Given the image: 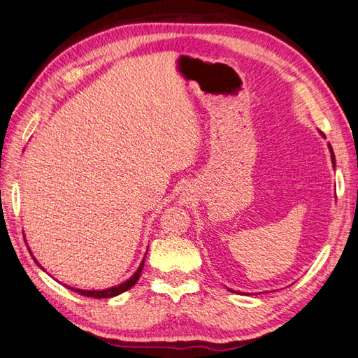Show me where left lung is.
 <instances>
[{"label":"left lung","mask_w":358,"mask_h":358,"mask_svg":"<svg viewBox=\"0 0 358 358\" xmlns=\"http://www.w3.org/2000/svg\"><path fill=\"white\" fill-rule=\"evenodd\" d=\"M329 147H331V144H329ZM331 152H332V147H331ZM332 161L335 163V158H334V152H332Z\"/></svg>","instance_id":"1"}]
</instances>
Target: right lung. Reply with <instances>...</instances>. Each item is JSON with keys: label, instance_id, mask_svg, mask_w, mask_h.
I'll return each mask as SVG.
<instances>
[{"label": "right lung", "instance_id": "1", "mask_svg": "<svg viewBox=\"0 0 358 358\" xmlns=\"http://www.w3.org/2000/svg\"><path fill=\"white\" fill-rule=\"evenodd\" d=\"M143 267H144V261H143V264L139 265V268H138V271L135 273V275H133L129 281H125V282H122L121 285H117V287H111V289H107V290H79V289H73V287H68V289H71L73 292H76V293H79V295H83V296H88V298H111V296H116V295H121V293H124V292H127V290H130L133 285L136 284V281L139 279V275H141V271H143Z\"/></svg>", "mask_w": 358, "mask_h": 358}]
</instances>
